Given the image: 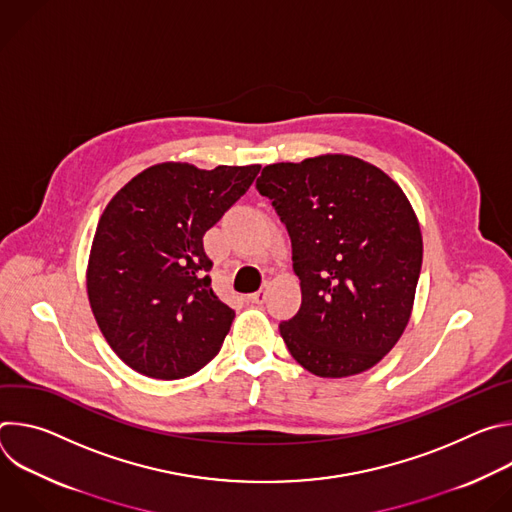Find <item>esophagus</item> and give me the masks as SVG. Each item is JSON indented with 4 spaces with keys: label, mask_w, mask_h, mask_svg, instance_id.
<instances>
[{
    "label": "esophagus",
    "mask_w": 512,
    "mask_h": 512,
    "mask_svg": "<svg viewBox=\"0 0 512 512\" xmlns=\"http://www.w3.org/2000/svg\"><path fill=\"white\" fill-rule=\"evenodd\" d=\"M267 289H269V285L265 283L259 291H255V294L249 296V302H251V304H263V302L267 300Z\"/></svg>",
    "instance_id": "obj_1"
}]
</instances>
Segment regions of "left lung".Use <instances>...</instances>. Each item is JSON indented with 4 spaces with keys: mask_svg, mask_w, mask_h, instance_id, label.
<instances>
[{
    "mask_svg": "<svg viewBox=\"0 0 512 512\" xmlns=\"http://www.w3.org/2000/svg\"><path fill=\"white\" fill-rule=\"evenodd\" d=\"M257 190L291 239L300 312L279 324L318 377L369 371L401 338L415 300L423 241L417 216L383 170L328 154L265 166Z\"/></svg>",
    "mask_w": 512,
    "mask_h": 512,
    "instance_id": "left-lung-1",
    "label": "left lung"
}]
</instances>
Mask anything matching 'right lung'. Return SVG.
Returning <instances> with one entry per match:
<instances>
[{
	"mask_svg": "<svg viewBox=\"0 0 512 512\" xmlns=\"http://www.w3.org/2000/svg\"><path fill=\"white\" fill-rule=\"evenodd\" d=\"M261 166H152L107 204L87 291L95 320L133 371L162 381L200 371L235 312L212 291L204 233L249 190Z\"/></svg>",
	"mask_w": 512,
	"mask_h": 512,
	"instance_id": "obj_1",
	"label": "right lung"
}]
</instances>
